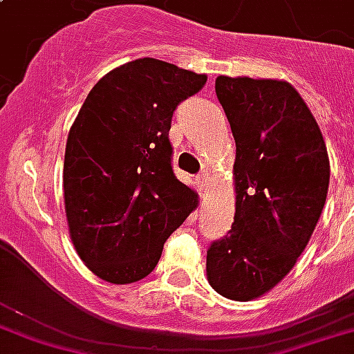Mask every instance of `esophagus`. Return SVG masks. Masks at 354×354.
Segmentation results:
<instances>
[{
	"label": "esophagus",
	"mask_w": 354,
	"mask_h": 354,
	"mask_svg": "<svg viewBox=\"0 0 354 354\" xmlns=\"http://www.w3.org/2000/svg\"><path fill=\"white\" fill-rule=\"evenodd\" d=\"M196 182H198V185H201V189L204 191V189L207 187V182H209V178H207V174L204 172V174H201V176L196 178Z\"/></svg>",
	"instance_id": "esophagus-1"
}]
</instances>
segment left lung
Instances as JSON below:
<instances>
[{"mask_svg": "<svg viewBox=\"0 0 354 354\" xmlns=\"http://www.w3.org/2000/svg\"><path fill=\"white\" fill-rule=\"evenodd\" d=\"M215 93L236 141V215L207 249L217 293L250 301L295 266L327 201L330 165L321 129L288 81L219 75Z\"/></svg>", "mask_w": 354, "mask_h": 354, "instance_id": "left-lung-1", "label": "left lung"}]
</instances>
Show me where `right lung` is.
Listing matches in <instances>:
<instances>
[{"label":"right lung","instance_id":"1","mask_svg":"<svg viewBox=\"0 0 354 354\" xmlns=\"http://www.w3.org/2000/svg\"><path fill=\"white\" fill-rule=\"evenodd\" d=\"M206 80L137 59L105 74L81 105L64 152V209L77 254L105 282L152 273L167 237L196 207V193L172 171L169 129Z\"/></svg>","mask_w":354,"mask_h":354}]
</instances>
